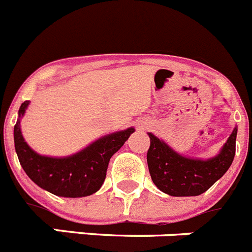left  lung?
Masks as SVG:
<instances>
[{
    "label": "left lung",
    "instance_id": "1",
    "mask_svg": "<svg viewBox=\"0 0 252 252\" xmlns=\"http://www.w3.org/2000/svg\"><path fill=\"white\" fill-rule=\"evenodd\" d=\"M237 128L217 157L208 160L189 159L171 150L165 142L149 133L148 166L154 184L173 197H193L208 190L228 170L235 158Z\"/></svg>",
    "mask_w": 252,
    "mask_h": 252
}]
</instances>
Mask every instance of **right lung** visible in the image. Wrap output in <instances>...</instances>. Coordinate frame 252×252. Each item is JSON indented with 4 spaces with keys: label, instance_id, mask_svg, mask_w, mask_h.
Wrapping results in <instances>:
<instances>
[{
    "label": "right lung",
    "instance_id": "1",
    "mask_svg": "<svg viewBox=\"0 0 252 252\" xmlns=\"http://www.w3.org/2000/svg\"><path fill=\"white\" fill-rule=\"evenodd\" d=\"M28 106L29 101L20 106V117ZM133 131L130 127L107 135L68 158L41 157L35 153L22 137L20 120L13 128V140L20 164L34 183L59 197L78 198L93 194L101 188L110 159Z\"/></svg>",
    "mask_w": 252,
    "mask_h": 252
}]
</instances>
